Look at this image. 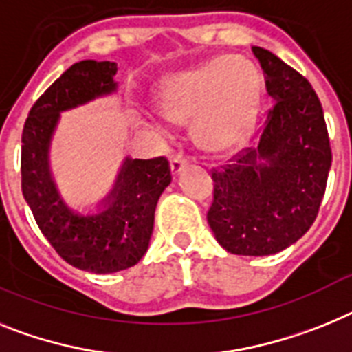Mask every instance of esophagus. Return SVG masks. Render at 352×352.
Here are the masks:
<instances>
[{"label": "esophagus", "instance_id": "34e87169", "mask_svg": "<svg viewBox=\"0 0 352 352\" xmlns=\"http://www.w3.org/2000/svg\"><path fill=\"white\" fill-rule=\"evenodd\" d=\"M189 161L186 157H182V155H175V157L172 159V164H170V170H172V175L177 177L179 175L184 168H188Z\"/></svg>", "mask_w": 352, "mask_h": 352}]
</instances>
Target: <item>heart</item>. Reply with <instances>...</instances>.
Listing matches in <instances>:
<instances>
[{"instance_id": "b5f03b06", "label": "heart", "mask_w": 352, "mask_h": 352, "mask_svg": "<svg viewBox=\"0 0 352 352\" xmlns=\"http://www.w3.org/2000/svg\"><path fill=\"white\" fill-rule=\"evenodd\" d=\"M261 72L244 56H218L172 76L155 94V108L172 124H191L201 148L230 151L248 140L261 109Z\"/></svg>"}]
</instances>
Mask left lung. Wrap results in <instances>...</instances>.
Segmentation results:
<instances>
[{"instance_id":"1","label":"left lung","mask_w":352,"mask_h":352,"mask_svg":"<svg viewBox=\"0 0 352 352\" xmlns=\"http://www.w3.org/2000/svg\"><path fill=\"white\" fill-rule=\"evenodd\" d=\"M273 99L261 142L212 173L207 221L235 255L265 256L301 239L319 212L331 148L319 97L276 54L253 47Z\"/></svg>"}]
</instances>
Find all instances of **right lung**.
<instances>
[{"instance_id": "add662e5", "label": "right lung", "mask_w": 352, "mask_h": 352, "mask_svg": "<svg viewBox=\"0 0 352 352\" xmlns=\"http://www.w3.org/2000/svg\"><path fill=\"white\" fill-rule=\"evenodd\" d=\"M117 63L83 60L36 100L24 124L21 177L24 200L58 255L88 273L133 267L151 244L159 197L172 182L164 157H124L108 193L88 206L63 198L51 170V145L62 113L118 91Z\"/></svg>"}]
</instances>
